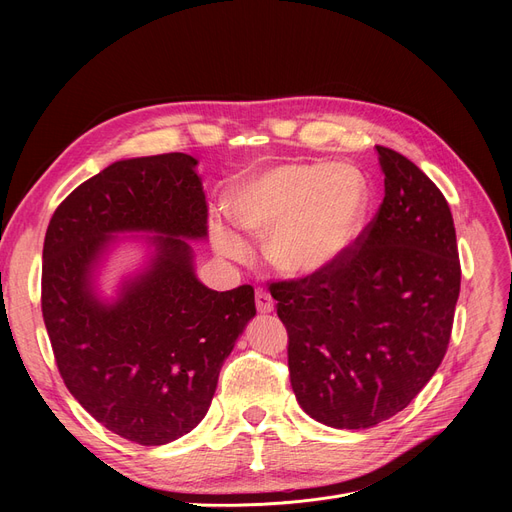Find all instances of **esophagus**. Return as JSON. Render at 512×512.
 <instances>
[{
  "label": "esophagus",
  "mask_w": 512,
  "mask_h": 512,
  "mask_svg": "<svg viewBox=\"0 0 512 512\" xmlns=\"http://www.w3.org/2000/svg\"><path fill=\"white\" fill-rule=\"evenodd\" d=\"M255 305H257L259 313H272L274 311V299L261 288H257V292H255Z\"/></svg>",
  "instance_id": "34e87169"
}]
</instances>
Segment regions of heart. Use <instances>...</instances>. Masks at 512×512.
Listing matches in <instances>:
<instances>
[{
    "label": "heart",
    "mask_w": 512,
    "mask_h": 512,
    "mask_svg": "<svg viewBox=\"0 0 512 512\" xmlns=\"http://www.w3.org/2000/svg\"><path fill=\"white\" fill-rule=\"evenodd\" d=\"M228 209L238 228L265 238V257L278 272L311 276L353 242L365 211V186L344 166H280L240 180ZM211 240L228 259L249 253L245 240L222 222H211Z\"/></svg>",
    "instance_id": "1"
}]
</instances>
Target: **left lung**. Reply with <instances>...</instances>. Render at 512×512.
<instances>
[{"label":"left lung","mask_w":512,"mask_h":512,"mask_svg":"<svg viewBox=\"0 0 512 512\" xmlns=\"http://www.w3.org/2000/svg\"><path fill=\"white\" fill-rule=\"evenodd\" d=\"M384 201L326 270L270 284L307 415L365 429L400 413L450 342L461 261L448 201L411 159L375 145Z\"/></svg>","instance_id":"obj_1"}]
</instances>
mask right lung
Returning a JSON list of instances; mask_svg holds the SVG:
<instances>
[{
    "instance_id": "right-lung-1",
    "label": "right lung",
    "mask_w": 512,
    "mask_h": 512,
    "mask_svg": "<svg viewBox=\"0 0 512 512\" xmlns=\"http://www.w3.org/2000/svg\"><path fill=\"white\" fill-rule=\"evenodd\" d=\"M197 159L161 153L116 161L53 211L41 311L70 394L110 432L168 444L205 417L220 369L255 315L253 286L215 292L193 272L186 238L207 236ZM149 229L158 255L114 306L90 292V267L110 233Z\"/></svg>"
}]
</instances>
